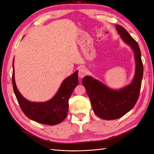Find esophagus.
I'll return each mask as SVG.
<instances>
[{
    "label": "esophagus",
    "instance_id": "34e87169",
    "mask_svg": "<svg viewBox=\"0 0 154 154\" xmlns=\"http://www.w3.org/2000/svg\"><path fill=\"white\" fill-rule=\"evenodd\" d=\"M86 74V71L83 68H80L78 71V77L82 78L85 76Z\"/></svg>",
    "mask_w": 154,
    "mask_h": 154
}]
</instances>
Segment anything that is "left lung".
<instances>
[{
    "label": "left lung",
    "instance_id": "1",
    "mask_svg": "<svg viewBox=\"0 0 154 154\" xmlns=\"http://www.w3.org/2000/svg\"><path fill=\"white\" fill-rule=\"evenodd\" d=\"M116 28L121 38L131 47L134 53L136 71L132 82L119 90H114L89 76H85L82 80L94 113L106 120L118 119L133 109L140 93L143 75L139 45L122 26L116 25Z\"/></svg>",
    "mask_w": 154,
    "mask_h": 154
}]
</instances>
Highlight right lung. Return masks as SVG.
<instances>
[{
    "instance_id": "right-lung-1",
    "label": "right lung",
    "mask_w": 154,
    "mask_h": 154,
    "mask_svg": "<svg viewBox=\"0 0 154 154\" xmlns=\"http://www.w3.org/2000/svg\"><path fill=\"white\" fill-rule=\"evenodd\" d=\"M13 61L12 83L15 94L23 112L27 118L41 124L55 125L65 119L68 113L69 100L78 85V71L65 79L55 96L45 102H31L27 100L18 91L14 74Z\"/></svg>"
}]
</instances>
